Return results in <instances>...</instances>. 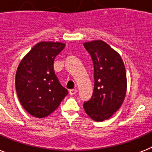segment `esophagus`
Returning <instances> with one entry per match:
<instances>
[{
	"instance_id": "esophagus-1",
	"label": "esophagus",
	"mask_w": 152,
	"mask_h": 152,
	"mask_svg": "<svg viewBox=\"0 0 152 152\" xmlns=\"http://www.w3.org/2000/svg\"><path fill=\"white\" fill-rule=\"evenodd\" d=\"M77 89H72V90L69 91V95H75L77 93Z\"/></svg>"
}]
</instances>
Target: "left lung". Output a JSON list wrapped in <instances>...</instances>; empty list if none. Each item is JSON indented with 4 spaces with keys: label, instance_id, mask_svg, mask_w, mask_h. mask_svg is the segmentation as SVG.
<instances>
[{
    "label": "left lung",
    "instance_id": "obj_1",
    "mask_svg": "<svg viewBox=\"0 0 152 152\" xmlns=\"http://www.w3.org/2000/svg\"><path fill=\"white\" fill-rule=\"evenodd\" d=\"M92 58L95 88L83 103L86 113L95 121L107 120L122 105L127 90L124 62L120 54L102 40L83 43Z\"/></svg>",
    "mask_w": 152,
    "mask_h": 152
}]
</instances>
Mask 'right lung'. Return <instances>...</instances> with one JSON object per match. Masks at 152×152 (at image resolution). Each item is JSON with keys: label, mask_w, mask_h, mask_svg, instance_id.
Listing matches in <instances>:
<instances>
[{"label": "right lung", "mask_w": 152, "mask_h": 152, "mask_svg": "<svg viewBox=\"0 0 152 152\" xmlns=\"http://www.w3.org/2000/svg\"><path fill=\"white\" fill-rule=\"evenodd\" d=\"M65 44L40 42L25 55L15 74V90L24 110L35 118L50 115L68 95L53 71V62Z\"/></svg>", "instance_id": "add662e5"}]
</instances>
